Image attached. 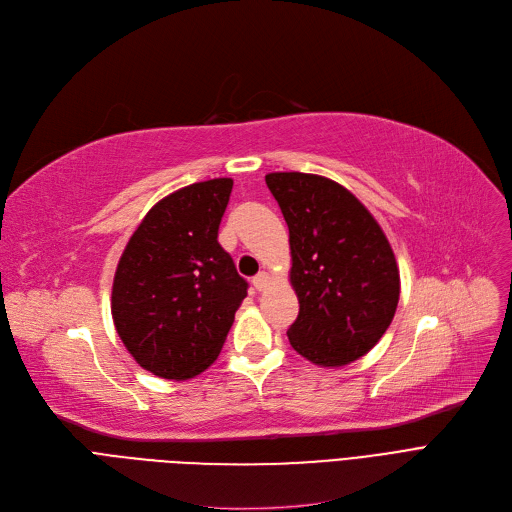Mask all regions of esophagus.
I'll use <instances>...</instances> for the list:
<instances>
[{
	"instance_id": "1",
	"label": "esophagus",
	"mask_w": 512,
	"mask_h": 512,
	"mask_svg": "<svg viewBox=\"0 0 512 512\" xmlns=\"http://www.w3.org/2000/svg\"><path fill=\"white\" fill-rule=\"evenodd\" d=\"M253 286H255L257 290H265L267 286H270V274H267V272H259V274L253 278Z\"/></svg>"
}]
</instances>
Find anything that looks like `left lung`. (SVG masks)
Instances as JSON below:
<instances>
[{"label":"left lung","instance_id":"left-lung-1","mask_svg":"<svg viewBox=\"0 0 512 512\" xmlns=\"http://www.w3.org/2000/svg\"><path fill=\"white\" fill-rule=\"evenodd\" d=\"M290 240V284L299 317L294 351L319 367L361 359L392 324L400 297L390 242L369 209L342 184L317 174L265 176Z\"/></svg>","mask_w":512,"mask_h":512}]
</instances>
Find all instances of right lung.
I'll list each match as a JSON object with an SVG mask.
<instances>
[{
  "instance_id": "add662e5",
  "label": "right lung",
  "mask_w": 512,
  "mask_h": 512,
  "mask_svg": "<svg viewBox=\"0 0 512 512\" xmlns=\"http://www.w3.org/2000/svg\"><path fill=\"white\" fill-rule=\"evenodd\" d=\"M232 178L188 184L157 201L132 232L112 286L126 351L164 380H188L218 359L247 297L218 230Z\"/></svg>"
}]
</instances>
